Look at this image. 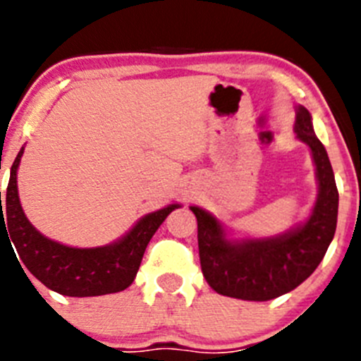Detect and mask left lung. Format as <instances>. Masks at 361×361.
<instances>
[{
  "mask_svg": "<svg viewBox=\"0 0 361 361\" xmlns=\"http://www.w3.org/2000/svg\"><path fill=\"white\" fill-rule=\"evenodd\" d=\"M297 138L310 149L317 198L309 217L274 237H231L230 230L202 207L189 209L198 221L200 265L216 293L267 302L290 293L317 269L337 228L338 191L326 149L314 133L312 116L297 106Z\"/></svg>",
  "mask_w": 361,
  "mask_h": 361,
  "instance_id": "obj_1",
  "label": "left lung"
}]
</instances>
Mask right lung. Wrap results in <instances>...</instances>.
Listing matches in <instances>:
<instances>
[{"label": "right lung", "instance_id": "1", "mask_svg": "<svg viewBox=\"0 0 361 361\" xmlns=\"http://www.w3.org/2000/svg\"><path fill=\"white\" fill-rule=\"evenodd\" d=\"M24 147L17 154L6 188L5 205L0 191V233L9 228L20 262L42 284L64 297H99L123 291L135 281L145 247L163 221L180 203L145 214L126 235L99 247H71L42 235L24 214L17 189V170ZM24 270V269H23Z\"/></svg>", "mask_w": 361, "mask_h": 361}]
</instances>
